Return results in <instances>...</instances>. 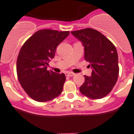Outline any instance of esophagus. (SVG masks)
Here are the masks:
<instances>
[{
  "label": "esophagus",
  "instance_id": "esophagus-1",
  "mask_svg": "<svg viewBox=\"0 0 134 134\" xmlns=\"http://www.w3.org/2000/svg\"><path fill=\"white\" fill-rule=\"evenodd\" d=\"M65 75H66V76H67V77H72V76L75 75V73L71 72H67L65 73Z\"/></svg>",
  "mask_w": 134,
  "mask_h": 134
}]
</instances>
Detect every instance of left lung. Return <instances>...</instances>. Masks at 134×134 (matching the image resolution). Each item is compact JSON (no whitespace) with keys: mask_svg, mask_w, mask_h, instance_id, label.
Returning <instances> with one entry per match:
<instances>
[{"mask_svg":"<svg viewBox=\"0 0 134 134\" xmlns=\"http://www.w3.org/2000/svg\"><path fill=\"white\" fill-rule=\"evenodd\" d=\"M84 46L85 60L92 68L90 77L84 75L85 81L79 88L81 93L92 99H100L113 89L119 73L116 48L101 33L87 28L71 31Z\"/></svg>","mask_w":134,"mask_h":134,"instance_id":"1","label":"left lung"}]
</instances>
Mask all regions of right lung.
Listing matches in <instances>:
<instances>
[{
  "mask_svg": "<svg viewBox=\"0 0 134 134\" xmlns=\"http://www.w3.org/2000/svg\"><path fill=\"white\" fill-rule=\"evenodd\" d=\"M69 34V31L39 30L20 48L16 64L18 79L25 92L34 100L46 102L62 93L66 76L48 70L47 66L55 57L57 46Z\"/></svg>",
  "mask_w": 134,
  "mask_h": 134,
  "instance_id": "right-lung-1",
  "label": "right lung"
}]
</instances>
